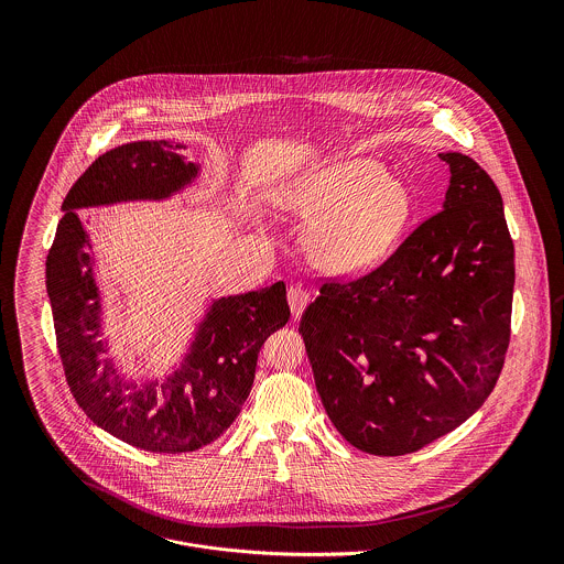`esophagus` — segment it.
Instances as JSON below:
<instances>
[{
  "label": "esophagus",
  "mask_w": 564,
  "mask_h": 564,
  "mask_svg": "<svg viewBox=\"0 0 564 564\" xmlns=\"http://www.w3.org/2000/svg\"><path fill=\"white\" fill-rule=\"evenodd\" d=\"M286 300H289V306H291V313H293V317L297 319L300 315H302V311L306 308V304H308V293L302 289V286H291L289 289V293H286Z\"/></svg>",
  "instance_id": "esophagus-1"
}]
</instances>
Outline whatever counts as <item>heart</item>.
Masks as SVG:
<instances>
[{
	"mask_svg": "<svg viewBox=\"0 0 564 564\" xmlns=\"http://www.w3.org/2000/svg\"><path fill=\"white\" fill-rule=\"evenodd\" d=\"M284 202L319 221L308 235V258L334 278L373 269L402 237L414 210L405 182L387 175V166L371 159L336 162Z\"/></svg>",
	"mask_w": 564,
	"mask_h": 564,
	"instance_id": "heart-1",
	"label": "heart"
}]
</instances>
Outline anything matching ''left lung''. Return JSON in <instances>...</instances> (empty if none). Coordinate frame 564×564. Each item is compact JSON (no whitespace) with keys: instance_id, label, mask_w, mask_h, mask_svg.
<instances>
[{"instance_id":"8db88e82","label":"left lung","mask_w":564,"mask_h":564,"mask_svg":"<svg viewBox=\"0 0 564 564\" xmlns=\"http://www.w3.org/2000/svg\"><path fill=\"white\" fill-rule=\"evenodd\" d=\"M443 210L373 271L325 282L300 334L323 408L373 456L412 454L465 423L501 373L514 245L501 195L474 159L447 152Z\"/></svg>"}]
</instances>
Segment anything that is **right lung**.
I'll return each mask as SVG.
<instances>
[{
  "mask_svg": "<svg viewBox=\"0 0 564 564\" xmlns=\"http://www.w3.org/2000/svg\"><path fill=\"white\" fill-rule=\"evenodd\" d=\"M182 143L134 141L93 162L63 202V219L45 262L58 354L67 384L86 416L123 443L182 454L219 438L241 412L267 336L291 319L284 282L219 297L195 329L182 365L162 382L123 380L101 358V300L95 258L76 210L119 202H161L188 186L199 164L177 152Z\"/></svg>",
  "mask_w": 564,
  "mask_h": 564,
  "instance_id": "right-lung-1",
  "label": "right lung"
}]
</instances>
